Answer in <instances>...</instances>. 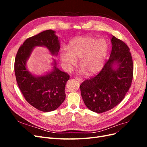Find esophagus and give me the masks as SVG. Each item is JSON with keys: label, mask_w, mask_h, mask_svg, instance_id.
Instances as JSON below:
<instances>
[{"label": "esophagus", "mask_w": 147, "mask_h": 147, "mask_svg": "<svg viewBox=\"0 0 147 147\" xmlns=\"http://www.w3.org/2000/svg\"><path fill=\"white\" fill-rule=\"evenodd\" d=\"M77 80H78L79 82H83V80H82V79H81V78H79V77H76V78H75Z\"/></svg>", "instance_id": "34e87169"}]
</instances>
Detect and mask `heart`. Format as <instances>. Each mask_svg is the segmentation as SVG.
<instances>
[{
  "label": "heart",
  "mask_w": 147,
  "mask_h": 147,
  "mask_svg": "<svg viewBox=\"0 0 147 147\" xmlns=\"http://www.w3.org/2000/svg\"><path fill=\"white\" fill-rule=\"evenodd\" d=\"M109 52V44L104 38L98 39L90 36L77 37L68 46H63L60 51V59L67 70L79 58L82 70L88 74H94L101 70Z\"/></svg>",
  "instance_id": "heart-1"
}]
</instances>
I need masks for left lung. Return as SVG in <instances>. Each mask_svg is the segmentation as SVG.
<instances>
[{
  "mask_svg": "<svg viewBox=\"0 0 147 147\" xmlns=\"http://www.w3.org/2000/svg\"><path fill=\"white\" fill-rule=\"evenodd\" d=\"M111 41L109 59L96 75L80 85L84 103L90 110L98 113L110 110L121 102L133 79L134 64L129 48L114 36ZM115 64L118 67L115 69Z\"/></svg>",
  "mask_w": 147,
  "mask_h": 147,
  "instance_id": "8db88e82",
  "label": "left lung"
}]
</instances>
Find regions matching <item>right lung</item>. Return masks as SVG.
Returning <instances> with one entry per match:
<instances>
[{
	"mask_svg": "<svg viewBox=\"0 0 147 147\" xmlns=\"http://www.w3.org/2000/svg\"><path fill=\"white\" fill-rule=\"evenodd\" d=\"M58 38L52 30L30 37L20 46L15 59V77L22 94L31 105L43 112L56 110L64 101L65 87L69 76L57 68L55 62L52 72L35 77L28 71L26 61L36 46H45L52 54L57 55L60 49Z\"/></svg>",
	"mask_w": 147,
	"mask_h": 147,
	"instance_id": "right-lung-1",
	"label": "right lung"
}]
</instances>
